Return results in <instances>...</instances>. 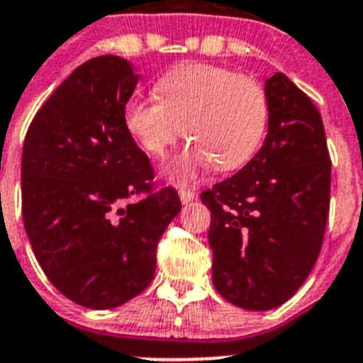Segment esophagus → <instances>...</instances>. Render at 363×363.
<instances>
[{"label":"esophagus","mask_w":363,"mask_h":363,"mask_svg":"<svg viewBox=\"0 0 363 363\" xmlns=\"http://www.w3.org/2000/svg\"><path fill=\"white\" fill-rule=\"evenodd\" d=\"M179 197H181V201L186 205V203L196 199V191H191L190 188H181V190H179Z\"/></svg>","instance_id":"1"}]
</instances>
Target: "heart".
Here are the masks:
<instances>
[{"mask_svg": "<svg viewBox=\"0 0 363 363\" xmlns=\"http://www.w3.org/2000/svg\"><path fill=\"white\" fill-rule=\"evenodd\" d=\"M158 99L134 96L123 121L147 155L162 158L184 134L191 143L169 166L179 182L194 181L208 166L231 172L261 145L268 123L263 85L225 67L184 63L156 82Z\"/></svg>", "mask_w": 363, "mask_h": 363, "instance_id": "obj_1", "label": "heart"}]
</instances>
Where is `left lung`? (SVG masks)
Wrapping results in <instances>:
<instances>
[{
    "mask_svg": "<svg viewBox=\"0 0 363 363\" xmlns=\"http://www.w3.org/2000/svg\"><path fill=\"white\" fill-rule=\"evenodd\" d=\"M268 132L252 160L201 191L211 211L212 284L250 311L287 302L319 257L330 211L320 113L285 74L267 79Z\"/></svg>",
    "mask_w": 363,
    "mask_h": 363,
    "instance_id": "obj_1",
    "label": "left lung"
}]
</instances>
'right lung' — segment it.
<instances>
[{
	"label": "right lung",
	"mask_w": 363,
	"mask_h": 363,
	"mask_svg": "<svg viewBox=\"0 0 363 363\" xmlns=\"http://www.w3.org/2000/svg\"><path fill=\"white\" fill-rule=\"evenodd\" d=\"M138 78L123 57L89 59L44 102L23 141V228L46 278L84 308H117L147 289L158 240L181 211L175 188L152 184L123 121Z\"/></svg>",
	"instance_id": "right-lung-1"
}]
</instances>
